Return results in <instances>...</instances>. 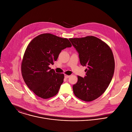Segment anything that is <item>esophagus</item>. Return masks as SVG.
<instances>
[{"mask_svg": "<svg viewBox=\"0 0 132 132\" xmlns=\"http://www.w3.org/2000/svg\"><path fill=\"white\" fill-rule=\"evenodd\" d=\"M70 75H67V74H65V75H64V77H65V78H68L69 77H70Z\"/></svg>", "mask_w": 132, "mask_h": 132, "instance_id": "esophagus-1", "label": "esophagus"}]
</instances>
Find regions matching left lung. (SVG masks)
Masks as SVG:
<instances>
[{
    "instance_id": "obj_1",
    "label": "left lung",
    "mask_w": 132,
    "mask_h": 132,
    "mask_svg": "<svg viewBox=\"0 0 132 132\" xmlns=\"http://www.w3.org/2000/svg\"><path fill=\"white\" fill-rule=\"evenodd\" d=\"M69 40L78 52L81 65L87 66L84 78L77 76L73 93L82 100L92 101L104 93L111 81L115 68L113 52L106 43L93 36Z\"/></svg>"
}]
</instances>
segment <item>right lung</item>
Wrapping results in <instances>:
<instances>
[{"label":"right lung","mask_w":132,"mask_h":132,"mask_svg":"<svg viewBox=\"0 0 132 132\" xmlns=\"http://www.w3.org/2000/svg\"><path fill=\"white\" fill-rule=\"evenodd\" d=\"M71 46L67 38L50 33L39 35L29 44L22 61L21 73L26 85L36 95L46 99L58 94L64 75L49 65L54 64L62 50Z\"/></svg>","instance_id":"add662e5"}]
</instances>
